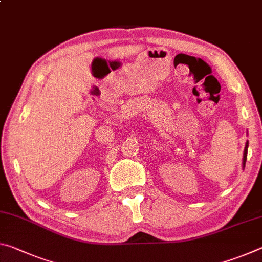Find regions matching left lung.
Wrapping results in <instances>:
<instances>
[{"mask_svg": "<svg viewBox=\"0 0 262 262\" xmlns=\"http://www.w3.org/2000/svg\"><path fill=\"white\" fill-rule=\"evenodd\" d=\"M247 147H248V143H246L245 150H244V158H243V165H244V167H245V163H246V158H247Z\"/></svg>", "mask_w": 262, "mask_h": 262, "instance_id": "obj_1", "label": "left lung"}]
</instances>
